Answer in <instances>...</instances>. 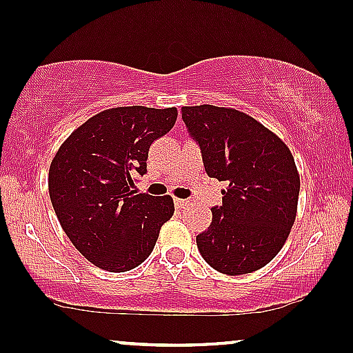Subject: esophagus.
<instances>
[{
    "label": "esophagus",
    "mask_w": 353,
    "mask_h": 353,
    "mask_svg": "<svg viewBox=\"0 0 353 353\" xmlns=\"http://www.w3.org/2000/svg\"><path fill=\"white\" fill-rule=\"evenodd\" d=\"M175 205H176L178 208L187 207V205H188V200H185V199H175Z\"/></svg>",
    "instance_id": "obj_1"
}]
</instances>
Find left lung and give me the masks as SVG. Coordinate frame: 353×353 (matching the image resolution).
<instances>
[{"mask_svg":"<svg viewBox=\"0 0 353 353\" xmlns=\"http://www.w3.org/2000/svg\"><path fill=\"white\" fill-rule=\"evenodd\" d=\"M181 119L202 150L208 176L227 181L222 205L196 236L207 264L248 274L281 251L296 219L299 173L290 148L259 121L230 108L188 105Z\"/></svg>","mask_w":353,"mask_h":353,"instance_id":"8db88e82","label":"left lung"}]
</instances>
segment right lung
I'll list each match as a JSON object with an SVG mask.
<instances>
[{
	"instance_id": "obj_1",
	"label": "right lung",
	"mask_w": 353,
	"mask_h": 353,
	"mask_svg": "<svg viewBox=\"0 0 353 353\" xmlns=\"http://www.w3.org/2000/svg\"><path fill=\"white\" fill-rule=\"evenodd\" d=\"M176 108L105 109L79 126L52 160V205L79 252L111 272L134 269L175 212L170 195L136 193L150 146L173 128Z\"/></svg>"
}]
</instances>
